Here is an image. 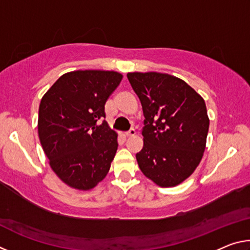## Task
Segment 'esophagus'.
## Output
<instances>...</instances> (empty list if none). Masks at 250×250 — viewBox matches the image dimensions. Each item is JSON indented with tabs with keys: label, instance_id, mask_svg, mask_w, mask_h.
I'll list each match as a JSON object with an SVG mask.
<instances>
[{
	"label": "esophagus",
	"instance_id": "esophagus-1",
	"mask_svg": "<svg viewBox=\"0 0 250 250\" xmlns=\"http://www.w3.org/2000/svg\"><path fill=\"white\" fill-rule=\"evenodd\" d=\"M134 134H135V130L134 129H131L130 131H128V132L125 133V138H131V137H133Z\"/></svg>",
	"mask_w": 250,
	"mask_h": 250
}]
</instances>
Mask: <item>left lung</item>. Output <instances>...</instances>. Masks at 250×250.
<instances>
[{
  "mask_svg": "<svg viewBox=\"0 0 250 250\" xmlns=\"http://www.w3.org/2000/svg\"><path fill=\"white\" fill-rule=\"evenodd\" d=\"M141 101L143 147L139 167L161 188L181 184L195 171L206 146L209 119L204 99L175 76L128 73Z\"/></svg>",
  "mask_w": 250,
  "mask_h": 250,
  "instance_id": "left-lung-1",
  "label": "left lung"
}]
</instances>
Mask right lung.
<instances>
[{
	"label": "right lung",
	"instance_id": "add662e5",
	"mask_svg": "<svg viewBox=\"0 0 250 250\" xmlns=\"http://www.w3.org/2000/svg\"><path fill=\"white\" fill-rule=\"evenodd\" d=\"M122 75L75 70L61 76L41 100L39 137L49 166L70 188L89 191L108 174L118 134L104 120V104Z\"/></svg>",
	"mask_w": 250,
	"mask_h": 250
}]
</instances>
